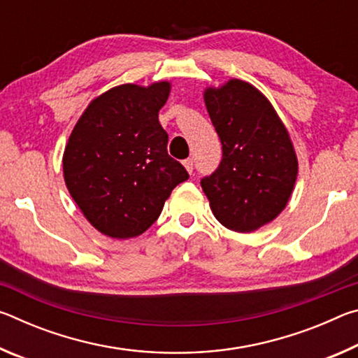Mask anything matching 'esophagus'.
Segmentation results:
<instances>
[{
    "instance_id": "1",
    "label": "esophagus",
    "mask_w": 358,
    "mask_h": 358,
    "mask_svg": "<svg viewBox=\"0 0 358 358\" xmlns=\"http://www.w3.org/2000/svg\"><path fill=\"white\" fill-rule=\"evenodd\" d=\"M183 164L186 167V171L189 172V173H192V171H194V159H192V157H187V159H185Z\"/></svg>"
}]
</instances>
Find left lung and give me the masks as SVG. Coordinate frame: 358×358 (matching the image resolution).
I'll return each mask as SVG.
<instances>
[{
    "label": "left lung",
    "mask_w": 358,
    "mask_h": 358,
    "mask_svg": "<svg viewBox=\"0 0 358 358\" xmlns=\"http://www.w3.org/2000/svg\"><path fill=\"white\" fill-rule=\"evenodd\" d=\"M205 106L220 136L222 159L201 180L222 226L252 232L273 221L292 194L299 162L282 121L265 96L243 80L208 88Z\"/></svg>",
    "instance_id": "left-lung-1"
}]
</instances>
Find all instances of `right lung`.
Listing matches in <instances>:
<instances>
[{
  "instance_id": "right-lung-1",
  "label": "right lung",
  "mask_w": 358,
  "mask_h": 358,
  "mask_svg": "<svg viewBox=\"0 0 358 358\" xmlns=\"http://www.w3.org/2000/svg\"><path fill=\"white\" fill-rule=\"evenodd\" d=\"M171 83L120 85L87 107L66 145V186L85 217L112 238L143 234L172 189L189 178L167 153L157 120Z\"/></svg>"
}]
</instances>
